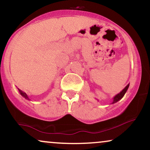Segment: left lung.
<instances>
[{"mask_svg": "<svg viewBox=\"0 0 150 150\" xmlns=\"http://www.w3.org/2000/svg\"><path fill=\"white\" fill-rule=\"evenodd\" d=\"M129 85H130V84H128V85H127L126 87H125L124 89H123L122 91L120 92V93H119L118 94H117L116 96H114L113 98H112V101L111 103H110V104L116 103L117 102H118L119 100H120L121 99H122V98L123 97H124V96L125 95V93H126L127 90H128V89Z\"/></svg>", "mask_w": 150, "mask_h": 150, "instance_id": "1", "label": "left lung"}]
</instances>
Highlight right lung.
I'll return each mask as SVG.
<instances>
[{
  "mask_svg": "<svg viewBox=\"0 0 150 150\" xmlns=\"http://www.w3.org/2000/svg\"><path fill=\"white\" fill-rule=\"evenodd\" d=\"M18 90H19V92H20V95H21V96H22V97H24V98H25V99H26V100H30L29 98H28V96L27 94H26V93H24V92L22 91V90H20V89H18Z\"/></svg>",
  "mask_w": 150,
  "mask_h": 150,
  "instance_id": "add662e5",
  "label": "right lung"
}]
</instances>
